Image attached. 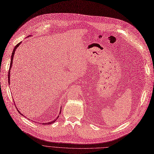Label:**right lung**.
<instances>
[{
	"instance_id": "1",
	"label": "right lung",
	"mask_w": 154,
	"mask_h": 154,
	"mask_svg": "<svg viewBox=\"0 0 154 154\" xmlns=\"http://www.w3.org/2000/svg\"><path fill=\"white\" fill-rule=\"evenodd\" d=\"M21 43V42H20V43H18L16 46L14 47V50H13V51H12V56H11V65H10V68H9V70H8V84L10 83V76H11V75H10V73H11V67H12V61H13V58H14V54H15V50H16V49H17V48L18 47H19V45H20V44ZM16 109H17V111H18V112H19L21 115H22L21 113H20V112L18 110V109L17 108V107H16ZM60 112H61V111H60ZM58 118V117L57 119H55V120H53V121H51V122H47V123H43V124H53V122H55V121H57V119Z\"/></svg>"
}]
</instances>
